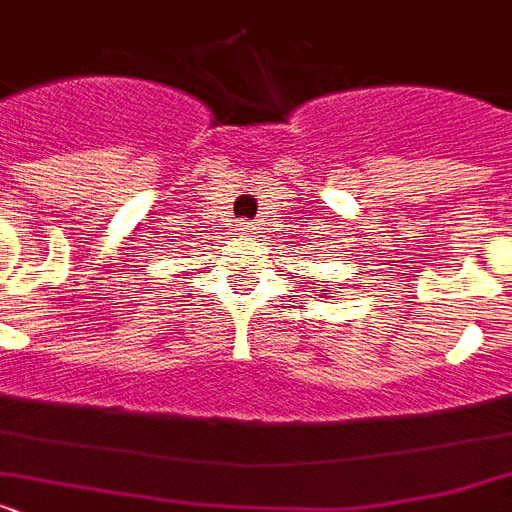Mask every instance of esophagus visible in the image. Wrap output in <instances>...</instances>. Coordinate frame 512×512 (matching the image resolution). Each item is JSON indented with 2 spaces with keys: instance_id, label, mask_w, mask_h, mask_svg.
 Segmentation results:
<instances>
[{
  "instance_id": "34e87169",
  "label": "esophagus",
  "mask_w": 512,
  "mask_h": 512,
  "mask_svg": "<svg viewBox=\"0 0 512 512\" xmlns=\"http://www.w3.org/2000/svg\"><path fill=\"white\" fill-rule=\"evenodd\" d=\"M247 229H250V226H247V224H242V231H247Z\"/></svg>"
}]
</instances>
